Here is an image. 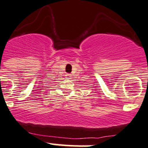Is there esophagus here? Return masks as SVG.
Listing matches in <instances>:
<instances>
[{
    "instance_id": "1",
    "label": "esophagus",
    "mask_w": 148,
    "mask_h": 148,
    "mask_svg": "<svg viewBox=\"0 0 148 148\" xmlns=\"http://www.w3.org/2000/svg\"><path fill=\"white\" fill-rule=\"evenodd\" d=\"M71 74H69V73H67L65 75V77H67V78H71Z\"/></svg>"
}]
</instances>
